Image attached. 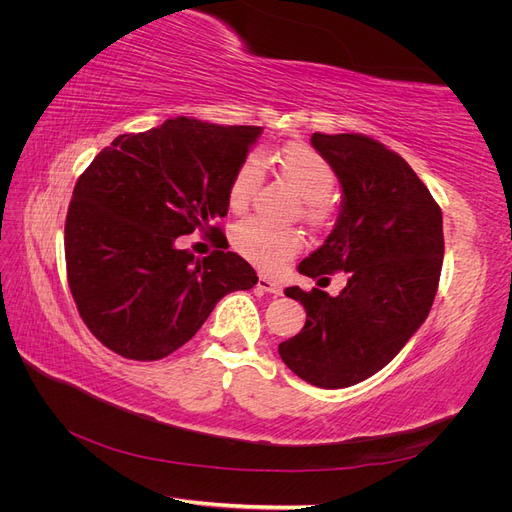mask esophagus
Returning a JSON list of instances; mask_svg holds the SVG:
<instances>
[{
	"instance_id": "1",
	"label": "esophagus",
	"mask_w": 512,
	"mask_h": 512,
	"mask_svg": "<svg viewBox=\"0 0 512 512\" xmlns=\"http://www.w3.org/2000/svg\"><path fill=\"white\" fill-rule=\"evenodd\" d=\"M260 290H265V292H271V294H282V284L280 282H275V280H271V277H267V275H258V284H256Z\"/></svg>"
}]
</instances>
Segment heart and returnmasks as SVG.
<instances>
[{
	"label": "heart",
	"mask_w": 512,
	"mask_h": 512,
	"mask_svg": "<svg viewBox=\"0 0 512 512\" xmlns=\"http://www.w3.org/2000/svg\"><path fill=\"white\" fill-rule=\"evenodd\" d=\"M280 166L284 177L292 183L301 198V215L309 224L320 226L331 215L329 192L335 185V170L320 153L305 143L290 145L280 153ZM262 181V160L247 156L228 185V205L241 211L252 203V198ZM301 235L294 228L273 226L260 218L243 220L232 230L235 250L254 262L256 267L275 271L288 258L301 250Z\"/></svg>",
	"instance_id": "obj_1"
}]
</instances>
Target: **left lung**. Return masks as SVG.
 Instances as JSON below:
<instances>
[{
	"label": "left lung",
	"mask_w": 512,
	"mask_h": 512,
	"mask_svg": "<svg viewBox=\"0 0 512 512\" xmlns=\"http://www.w3.org/2000/svg\"><path fill=\"white\" fill-rule=\"evenodd\" d=\"M312 145L344 198L331 235L297 269L312 280L344 271L348 284L337 297L286 288L307 320L277 350L301 380L346 389L389 365L425 322L444 258L442 211L410 164L376 138L314 132Z\"/></svg>",
	"instance_id": "left-lung-1"
}]
</instances>
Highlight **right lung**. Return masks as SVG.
I'll return each mask as SVG.
<instances>
[{"mask_svg": "<svg viewBox=\"0 0 512 512\" xmlns=\"http://www.w3.org/2000/svg\"><path fill=\"white\" fill-rule=\"evenodd\" d=\"M258 126L166 119L104 147L74 185L66 215V271L76 309L108 350L158 361L196 335L228 292L258 282L228 252V185ZM200 229L219 250L194 259L177 236Z\"/></svg>", "mask_w": 512, "mask_h": 512, "instance_id": "add662e5", "label": "right lung"}]
</instances>
